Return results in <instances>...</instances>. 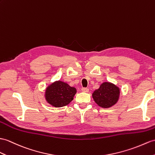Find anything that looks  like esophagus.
Returning <instances> with one entry per match:
<instances>
[{
  "instance_id": "1",
  "label": "esophagus",
  "mask_w": 155,
  "mask_h": 155,
  "mask_svg": "<svg viewBox=\"0 0 155 155\" xmlns=\"http://www.w3.org/2000/svg\"><path fill=\"white\" fill-rule=\"evenodd\" d=\"M89 91V90L88 88H85V87L81 88V91L84 92V93H88Z\"/></svg>"
}]
</instances>
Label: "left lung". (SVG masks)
Listing matches in <instances>:
<instances>
[{
  "mask_svg": "<svg viewBox=\"0 0 155 155\" xmlns=\"http://www.w3.org/2000/svg\"><path fill=\"white\" fill-rule=\"evenodd\" d=\"M120 95V88L109 81L102 83L99 88L96 89L92 94L94 101L98 104V106L104 108L114 106L118 103Z\"/></svg>",
  "mask_w": 155,
  "mask_h": 155,
  "instance_id": "1",
  "label": "left lung"
}]
</instances>
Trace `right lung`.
Segmentation results:
<instances>
[{"label": "right lung", "mask_w": 155, "mask_h": 155, "mask_svg": "<svg viewBox=\"0 0 155 155\" xmlns=\"http://www.w3.org/2000/svg\"><path fill=\"white\" fill-rule=\"evenodd\" d=\"M77 93L74 87H71L66 82L58 80L49 84L45 91V99L47 103L54 107L66 106L74 99Z\"/></svg>", "instance_id": "right-lung-1"}]
</instances>
